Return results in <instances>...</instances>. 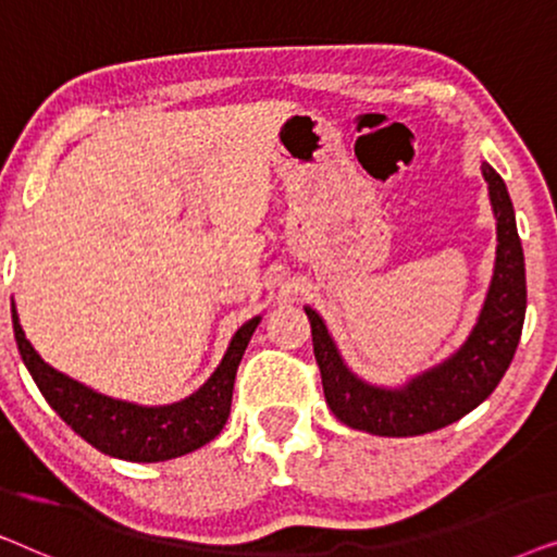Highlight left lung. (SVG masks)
I'll return each instance as SVG.
<instances>
[{
  "label": "left lung",
  "instance_id": "left-lung-1",
  "mask_svg": "<svg viewBox=\"0 0 557 557\" xmlns=\"http://www.w3.org/2000/svg\"><path fill=\"white\" fill-rule=\"evenodd\" d=\"M482 174L497 220V258L476 324L444 362L418 372L403 385H372L347 368L324 319L311 307H304L311 324L326 406L349 429L395 438L438 431L471 413L505 377L520 345L528 284L522 243L505 180L486 162H482Z\"/></svg>",
  "mask_w": 557,
  "mask_h": 557
}]
</instances>
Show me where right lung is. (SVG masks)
<instances>
[{
	"label": "right lung",
	"mask_w": 557,
	"mask_h": 557,
	"mask_svg": "<svg viewBox=\"0 0 557 557\" xmlns=\"http://www.w3.org/2000/svg\"><path fill=\"white\" fill-rule=\"evenodd\" d=\"M258 324L261 317H253L233 334L223 360L200 391L170 406H139L98 393L45 362L22 332L12 304V326L22 362L48 406L98 451L139 463L177 459L210 444L223 431L231 416L235 372Z\"/></svg>",
	"instance_id": "obj_1"
}]
</instances>
